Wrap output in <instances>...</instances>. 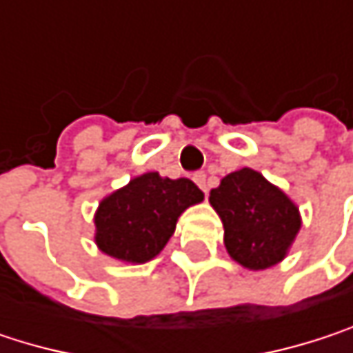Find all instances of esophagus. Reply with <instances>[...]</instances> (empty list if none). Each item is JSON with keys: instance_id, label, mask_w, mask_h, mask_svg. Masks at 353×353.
Returning <instances> with one entry per match:
<instances>
[{"instance_id": "1", "label": "esophagus", "mask_w": 353, "mask_h": 353, "mask_svg": "<svg viewBox=\"0 0 353 353\" xmlns=\"http://www.w3.org/2000/svg\"><path fill=\"white\" fill-rule=\"evenodd\" d=\"M192 179H194V183H196L202 192H206V174H204V172H194V174H192Z\"/></svg>"}]
</instances>
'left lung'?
Wrapping results in <instances>:
<instances>
[{"mask_svg":"<svg viewBox=\"0 0 353 353\" xmlns=\"http://www.w3.org/2000/svg\"><path fill=\"white\" fill-rule=\"evenodd\" d=\"M208 200L223 221L229 255L247 270L282 261L301 231L296 204L255 170L225 176Z\"/></svg>","mask_w":353,"mask_h":353,"instance_id":"left-lung-1","label":"left lung"}]
</instances>
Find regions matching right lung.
<instances>
[{
    "instance_id": "add662e5",
    "label": "right lung",
    "mask_w": 353,
    "mask_h": 353,
    "mask_svg": "<svg viewBox=\"0 0 353 353\" xmlns=\"http://www.w3.org/2000/svg\"><path fill=\"white\" fill-rule=\"evenodd\" d=\"M202 200V190L188 177L143 174L100 202L96 243L118 261L145 263L168 245L179 214Z\"/></svg>"
}]
</instances>
